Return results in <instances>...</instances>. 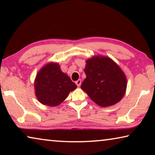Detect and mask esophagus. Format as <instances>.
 <instances>
[{"label":"esophagus","mask_w":155,"mask_h":155,"mask_svg":"<svg viewBox=\"0 0 155 155\" xmlns=\"http://www.w3.org/2000/svg\"><path fill=\"white\" fill-rule=\"evenodd\" d=\"M75 83H76V85L78 86V87H79V86L81 85V79H78V81H76Z\"/></svg>","instance_id":"34e87169"}]
</instances>
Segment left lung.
<instances>
[{
	"instance_id": "left-lung-1",
	"label": "left lung",
	"mask_w": 155,
	"mask_h": 155,
	"mask_svg": "<svg viewBox=\"0 0 155 155\" xmlns=\"http://www.w3.org/2000/svg\"><path fill=\"white\" fill-rule=\"evenodd\" d=\"M86 63V78L81 89L99 106L105 107L118 103L124 95L127 85L120 68L105 57H94Z\"/></svg>"
}]
</instances>
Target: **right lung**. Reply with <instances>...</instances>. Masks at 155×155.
Returning a JSON list of instances; mask_svg holds the SVG:
<instances>
[{
  "label": "right lung",
  "mask_w": 155,
  "mask_h": 155,
  "mask_svg": "<svg viewBox=\"0 0 155 155\" xmlns=\"http://www.w3.org/2000/svg\"><path fill=\"white\" fill-rule=\"evenodd\" d=\"M76 88V84L54 63L41 68L35 81L37 98L41 104L51 107L61 104Z\"/></svg>",
  "instance_id": "right-lung-1"
}]
</instances>
